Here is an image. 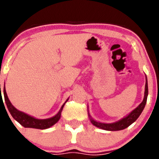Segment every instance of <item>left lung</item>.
<instances>
[{
    "mask_svg": "<svg viewBox=\"0 0 159 159\" xmlns=\"http://www.w3.org/2000/svg\"><path fill=\"white\" fill-rule=\"evenodd\" d=\"M145 89H144V99H143V101L135 108L134 110H133L130 114H128V115L125 116V117H123L120 120H117V121L114 122V123H102V122H99L95 120L94 119L92 118V117L89 114V111H88V115H89V120H90L91 123L96 126L97 128H100V129L105 130V131H120V130H124L125 128H127L128 127H129L131 124H133L137 119L138 118L141 114L142 113L143 110H144V107H145L146 102H147V98H148V80H147V76H145ZM88 110V109H87Z\"/></svg>",
    "mask_w": 159,
    "mask_h": 159,
    "instance_id": "8db88e82",
    "label": "left lung"
}]
</instances>
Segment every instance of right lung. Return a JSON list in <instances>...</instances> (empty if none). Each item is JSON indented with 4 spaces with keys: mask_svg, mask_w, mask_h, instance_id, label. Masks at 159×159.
<instances>
[{
    "mask_svg": "<svg viewBox=\"0 0 159 159\" xmlns=\"http://www.w3.org/2000/svg\"><path fill=\"white\" fill-rule=\"evenodd\" d=\"M4 100H5V103L7 105V107L8 109L9 112L11 114V116L13 117V118L15 120L18 122L20 125H22L25 128H36V129H47V128H49L50 127L53 126L55 124L57 123L59 121V120L61 117V113H62V109H63L64 105L66 104L67 101H68L69 98L67 99L66 101L62 104V106L61 107L60 110H59V112L56 114L55 116H53L52 117H50V118L47 119H37L34 117H31V116L28 115V114H25V113L22 112V111H18V109L12 105V103H11V101L9 100L8 97L7 95V93H6L5 89V83H4ZM1 100H2V97H1V96H0Z\"/></svg>",
    "mask_w": 159,
    "mask_h": 159,
    "instance_id": "obj_1",
    "label": "right lung"
}]
</instances>
